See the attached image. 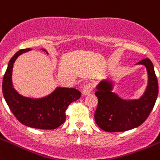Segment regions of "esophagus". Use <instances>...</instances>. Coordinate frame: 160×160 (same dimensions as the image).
<instances>
[{"mask_svg":"<svg viewBox=\"0 0 160 160\" xmlns=\"http://www.w3.org/2000/svg\"><path fill=\"white\" fill-rule=\"evenodd\" d=\"M94 84L92 83H88L83 86V95H88L91 92L93 91L94 89Z\"/></svg>","mask_w":160,"mask_h":160,"instance_id":"1","label":"esophagus"}]
</instances>
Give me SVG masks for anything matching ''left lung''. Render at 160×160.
I'll list each match as a JSON object with an SVG mask.
<instances>
[{
  "label": "left lung",
  "mask_w": 160,
  "mask_h": 160,
  "mask_svg": "<svg viewBox=\"0 0 160 160\" xmlns=\"http://www.w3.org/2000/svg\"><path fill=\"white\" fill-rule=\"evenodd\" d=\"M138 64L145 65L148 74V85L144 95L137 100L125 101L112 92V85L102 82L95 95L98 105L95 121L106 132H124L138 127L148 118L156 103L159 92L157 77L151 60L144 58Z\"/></svg>",
  "instance_id": "obj_1"
}]
</instances>
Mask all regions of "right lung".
<instances>
[{
	"instance_id": "right-lung-1",
	"label": "right lung",
	"mask_w": 160,
	"mask_h": 160,
	"mask_svg": "<svg viewBox=\"0 0 160 160\" xmlns=\"http://www.w3.org/2000/svg\"><path fill=\"white\" fill-rule=\"evenodd\" d=\"M30 50H19L10 60L3 77V95L13 115L20 123L35 129H54L65 122V111L68 105L80 98L81 93L77 89L62 88L41 99L24 98L19 95L12 83V66L19 55Z\"/></svg>"
}]
</instances>
